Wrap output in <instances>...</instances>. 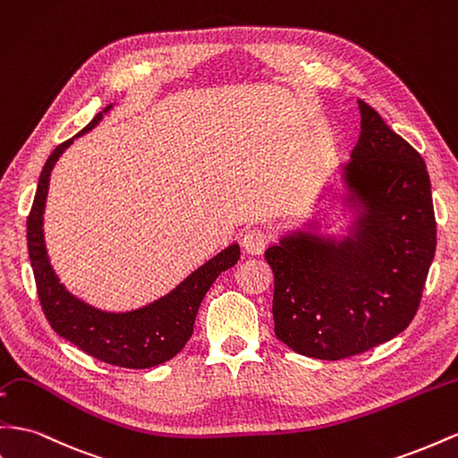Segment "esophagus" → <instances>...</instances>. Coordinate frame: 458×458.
I'll return each instance as SVG.
<instances>
[{"instance_id": "obj_1", "label": "esophagus", "mask_w": 458, "mask_h": 458, "mask_svg": "<svg viewBox=\"0 0 458 458\" xmlns=\"http://www.w3.org/2000/svg\"><path fill=\"white\" fill-rule=\"evenodd\" d=\"M241 244H242L244 254H249V256H259V254H262V252L267 249L269 234L264 233L262 229H250V231H246V233L242 234Z\"/></svg>"}]
</instances>
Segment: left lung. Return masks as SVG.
<instances>
[{
  "mask_svg": "<svg viewBox=\"0 0 458 458\" xmlns=\"http://www.w3.org/2000/svg\"><path fill=\"white\" fill-rule=\"evenodd\" d=\"M358 109L360 137L339 169L354 214L347 234L294 229L266 250L276 335L319 360L366 352L409 327L436 254L422 156L374 107L358 100Z\"/></svg>",
  "mask_w": 458,
  "mask_h": 458,
  "instance_id": "obj_1",
  "label": "left lung"
}]
</instances>
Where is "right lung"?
I'll list each match as a JSON object with an SVG mask.
<instances>
[{
    "label": "right lung",
    "instance_id": "1",
    "mask_svg": "<svg viewBox=\"0 0 458 458\" xmlns=\"http://www.w3.org/2000/svg\"><path fill=\"white\" fill-rule=\"evenodd\" d=\"M111 107L114 106L109 104L100 111L77 137L92 131ZM77 137L59 144L47 157L27 219L29 256L42 310L59 337L77 344L81 351L98 358V360L132 369L164 364L187 344L204 294L212 287L221 271L239 262L241 249L237 242L227 246L225 250L208 259L204 266L194 269L171 293L137 308V310L106 312L77 299L55 276L52 264H49L44 241V208L49 175H52L59 156Z\"/></svg>",
    "mask_w": 458,
    "mask_h": 458
}]
</instances>
